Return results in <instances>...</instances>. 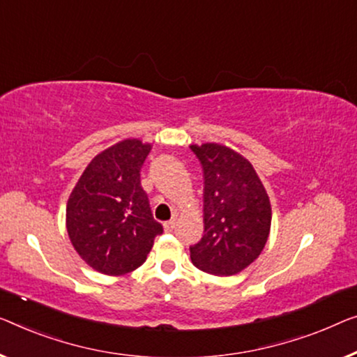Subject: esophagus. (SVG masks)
<instances>
[{"label": "esophagus", "mask_w": 357, "mask_h": 357, "mask_svg": "<svg viewBox=\"0 0 357 357\" xmlns=\"http://www.w3.org/2000/svg\"><path fill=\"white\" fill-rule=\"evenodd\" d=\"M163 227H165V231H167V232H172V231L174 229V227H176V221H174V220H169V221L165 222Z\"/></svg>", "instance_id": "esophagus-1"}]
</instances>
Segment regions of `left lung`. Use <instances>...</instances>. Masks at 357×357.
I'll return each mask as SVG.
<instances>
[{
  "label": "left lung",
  "mask_w": 357,
  "mask_h": 357,
  "mask_svg": "<svg viewBox=\"0 0 357 357\" xmlns=\"http://www.w3.org/2000/svg\"><path fill=\"white\" fill-rule=\"evenodd\" d=\"M204 168V237L190 247L200 271L234 275L259 257L271 231V202L253 165L231 147L190 146Z\"/></svg>",
  "instance_id": "obj_1"
}]
</instances>
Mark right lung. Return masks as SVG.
<instances>
[{
	"instance_id": "1",
	"label": "right lung",
	"mask_w": 357,
	"mask_h": 357,
	"mask_svg": "<svg viewBox=\"0 0 357 357\" xmlns=\"http://www.w3.org/2000/svg\"><path fill=\"white\" fill-rule=\"evenodd\" d=\"M151 149L141 139L107 147L89 162L68 197V237L98 273L123 275L137 269L163 232L141 188V167Z\"/></svg>"
}]
</instances>
